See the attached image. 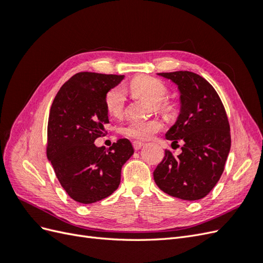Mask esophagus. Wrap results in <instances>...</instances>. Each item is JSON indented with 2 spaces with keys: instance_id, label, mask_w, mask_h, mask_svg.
<instances>
[{
  "instance_id": "esophagus-1",
  "label": "esophagus",
  "mask_w": 263,
  "mask_h": 263,
  "mask_svg": "<svg viewBox=\"0 0 263 263\" xmlns=\"http://www.w3.org/2000/svg\"><path fill=\"white\" fill-rule=\"evenodd\" d=\"M144 145H145V144H144V142H142V141H138V140L133 141V147H134L135 150H139Z\"/></svg>"
}]
</instances>
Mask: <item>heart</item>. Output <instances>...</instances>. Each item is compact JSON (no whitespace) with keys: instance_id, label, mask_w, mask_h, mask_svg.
Listing matches in <instances>:
<instances>
[{"instance_id":"1","label":"heart","mask_w":263,"mask_h":263,"mask_svg":"<svg viewBox=\"0 0 263 263\" xmlns=\"http://www.w3.org/2000/svg\"><path fill=\"white\" fill-rule=\"evenodd\" d=\"M129 90L136 98L146 99L153 102L156 112L165 117H172L176 112L173 104L165 100L168 89L163 82L153 77L135 78L129 84ZM105 108L113 117H121L125 112V92L121 86L110 89L105 95ZM163 124L159 118H151L148 121H132L126 124L123 134L126 137L136 140H148L162 129Z\"/></svg>"}]
</instances>
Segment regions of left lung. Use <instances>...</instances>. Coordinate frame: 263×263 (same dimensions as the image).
<instances>
[{"mask_svg": "<svg viewBox=\"0 0 263 263\" xmlns=\"http://www.w3.org/2000/svg\"><path fill=\"white\" fill-rule=\"evenodd\" d=\"M178 84L181 112L165 138L182 153L166 149L154 171L156 184L164 193L185 201L208 195L220 179L230 150V127L217 92L201 76L190 71L158 73Z\"/></svg>", "mask_w": 263, "mask_h": 263, "instance_id": "8db88e82", "label": "left lung"}]
</instances>
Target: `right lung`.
I'll use <instances>...</instances> for the list:
<instances>
[{
    "mask_svg": "<svg viewBox=\"0 0 263 263\" xmlns=\"http://www.w3.org/2000/svg\"><path fill=\"white\" fill-rule=\"evenodd\" d=\"M124 76L79 72L63 84L52 102L47 128V158L67 194L92 204L112 194L122 166L134 149L126 138L105 149L94 140L108 123L105 95Z\"/></svg>",
    "mask_w": 263,
    "mask_h": 263,
    "instance_id": "right-lung-1",
    "label": "right lung"
}]
</instances>
